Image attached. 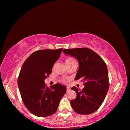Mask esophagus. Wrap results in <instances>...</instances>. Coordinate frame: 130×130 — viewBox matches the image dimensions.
<instances>
[{
	"label": "esophagus",
	"instance_id": "esophagus-1",
	"mask_svg": "<svg viewBox=\"0 0 130 130\" xmlns=\"http://www.w3.org/2000/svg\"><path fill=\"white\" fill-rule=\"evenodd\" d=\"M70 87H68L67 88V92H68V91H70Z\"/></svg>",
	"mask_w": 130,
	"mask_h": 130
}]
</instances>
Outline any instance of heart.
<instances>
[{
    "label": "heart",
    "mask_w": 130,
    "mask_h": 130,
    "mask_svg": "<svg viewBox=\"0 0 130 130\" xmlns=\"http://www.w3.org/2000/svg\"><path fill=\"white\" fill-rule=\"evenodd\" d=\"M74 59L73 58H71V57H69V58H68L66 59V61H65V62H67V61H72V60H73Z\"/></svg>",
    "instance_id": "1"
}]
</instances>
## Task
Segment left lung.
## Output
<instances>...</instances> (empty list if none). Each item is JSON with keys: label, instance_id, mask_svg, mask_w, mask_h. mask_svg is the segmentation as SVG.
<instances>
[{"label": "left lung", "instance_id": "obj_1", "mask_svg": "<svg viewBox=\"0 0 130 130\" xmlns=\"http://www.w3.org/2000/svg\"><path fill=\"white\" fill-rule=\"evenodd\" d=\"M63 52L78 60L79 68L74 80L81 79L84 88L71 89L77 93L76 99L70 101L76 113L88 115L97 111L104 102L109 89L108 72L106 63L99 55L88 48L65 49Z\"/></svg>", "mask_w": 130, "mask_h": 130}]
</instances>
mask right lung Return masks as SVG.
Returning a JSON list of instances; mask_svg holds the SVG:
<instances>
[{"label":"right lung","mask_w":130,"mask_h":130,"mask_svg":"<svg viewBox=\"0 0 130 130\" xmlns=\"http://www.w3.org/2000/svg\"><path fill=\"white\" fill-rule=\"evenodd\" d=\"M62 49L40 50L30 55L24 62L18 79L22 99L31 113L46 117L56 112L67 92V87L57 83L50 88L44 80L52 73Z\"/></svg>","instance_id":"obj_1"}]
</instances>
